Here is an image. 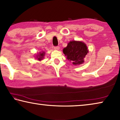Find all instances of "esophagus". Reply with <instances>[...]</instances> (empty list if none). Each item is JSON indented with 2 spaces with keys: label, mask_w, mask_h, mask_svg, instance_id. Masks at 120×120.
I'll return each instance as SVG.
<instances>
[{
  "label": "esophagus",
  "mask_w": 120,
  "mask_h": 120,
  "mask_svg": "<svg viewBox=\"0 0 120 120\" xmlns=\"http://www.w3.org/2000/svg\"><path fill=\"white\" fill-rule=\"evenodd\" d=\"M59 46H54V50H59Z\"/></svg>",
  "instance_id": "34e87169"
}]
</instances>
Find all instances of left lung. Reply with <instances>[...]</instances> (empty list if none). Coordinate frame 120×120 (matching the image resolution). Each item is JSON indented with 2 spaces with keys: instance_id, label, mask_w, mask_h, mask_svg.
Instances as JSON below:
<instances>
[{
  "instance_id": "8db88e82",
  "label": "left lung",
  "mask_w": 120,
  "mask_h": 120,
  "mask_svg": "<svg viewBox=\"0 0 120 120\" xmlns=\"http://www.w3.org/2000/svg\"><path fill=\"white\" fill-rule=\"evenodd\" d=\"M63 52L68 60L71 61L73 64L79 65L84 62V59L88 50L84 42L72 41L63 49Z\"/></svg>"
}]
</instances>
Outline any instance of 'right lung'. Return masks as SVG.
Returning <instances> with one entry per match:
<instances>
[{
	"instance_id": "add662e5",
	"label": "right lung",
	"mask_w": 120,
	"mask_h": 120,
	"mask_svg": "<svg viewBox=\"0 0 120 120\" xmlns=\"http://www.w3.org/2000/svg\"><path fill=\"white\" fill-rule=\"evenodd\" d=\"M44 56H45V52L44 51L40 52L39 53H38V55L36 56V59H37L38 60L41 61L43 59Z\"/></svg>"
}]
</instances>
